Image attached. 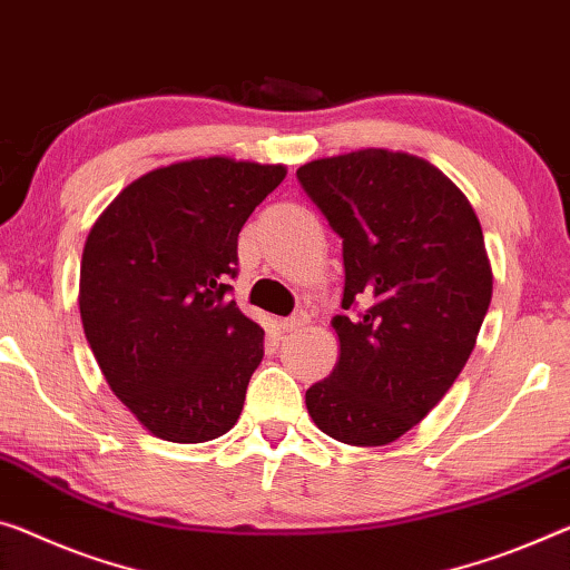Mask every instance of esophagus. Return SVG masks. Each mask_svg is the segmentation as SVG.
<instances>
[{
  "label": "esophagus",
  "instance_id": "obj_1",
  "mask_svg": "<svg viewBox=\"0 0 570 570\" xmlns=\"http://www.w3.org/2000/svg\"><path fill=\"white\" fill-rule=\"evenodd\" d=\"M311 323V318H308V313H295V315H291V318H285L283 323H279V328L285 331V334H297V331H303L305 326H308Z\"/></svg>",
  "mask_w": 570,
  "mask_h": 570
}]
</instances>
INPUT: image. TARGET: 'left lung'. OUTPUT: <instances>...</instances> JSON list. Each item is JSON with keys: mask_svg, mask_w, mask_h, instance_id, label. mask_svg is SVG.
<instances>
[{"mask_svg": "<svg viewBox=\"0 0 570 570\" xmlns=\"http://www.w3.org/2000/svg\"><path fill=\"white\" fill-rule=\"evenodd\" d=\"M344 249L338 364L305 392L323 433L397 441L441 402L492 301L484 234L466 196L423 157L356 150L297 168Z\"/></svg>", "mask_w": 570, "mask_h": 570, "instance_id": "8db88e82", "label": "left lung"}]
</instances>
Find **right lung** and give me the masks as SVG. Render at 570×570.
<instances>
[{
	"label": "right lung",
	"instance_id": "obj_1",
	"mask_svg": "<svg viewBox=\"0 0 570 570\" xmlns=\"http://www.w3.org/2000/svg\"><path fill=\"white\" fill-rule=\"evenodd\" d=\"M285 173L232 157L175 163L129 183L89 232L86 341L114 395L163 441H214L242 413L265 331L229 301L236 239Z\"/></svg>",
	"mask_w": 570,
	"mask_h": 570
}]
</instances>
